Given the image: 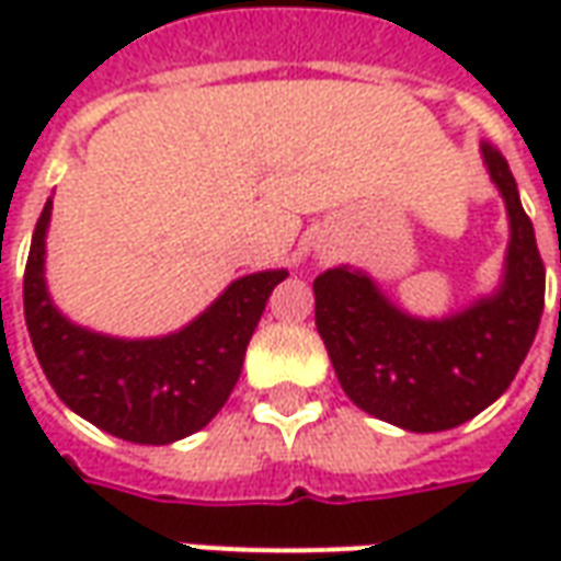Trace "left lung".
<instances>
[{
  "label": "left lung",
  "instance_id": "8db88e82",
  "mask_svg": "<svg viewBox=\"0 0 561 561\" xmlns=\"http://www.w3.org/2000/svg\"><path fill=\"white\" fill-rule=\"evenodd\" d=\"M481 149L511 216L499 294L459 316L417 321L348 267L324 270L312 282L316 328L342 390L366 414L412 433L454 430L499 400L541 324L543 261L535 228L505 156L490 140Z\"/></svg>",
  "mask_w": 561,
  "mask_h": 561
}]
</instances>
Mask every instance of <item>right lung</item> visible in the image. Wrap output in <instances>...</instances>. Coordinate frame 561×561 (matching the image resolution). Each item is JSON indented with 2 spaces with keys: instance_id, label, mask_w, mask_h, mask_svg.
Here are the masks:
<instances>
[{
  "instance_id": "1",
  "label": "right lung",
  "mask_w": 561,
  "mask_h": 561,
  "mask_svg": "<svg viewBox=\"0 0 561 561\" xmlns=\"http://www.w3.org/2000/svg\"><path fill=\"white\" fill-rule=\"evenodd\" d=\"M47 197L23 273V312L44 376L71 412L135 445H171L207 426L231 397L270 291L288 273L237 279L188 328L161 340H111L75 328L44 288Z\"/></svg>"
}]
</instances>
